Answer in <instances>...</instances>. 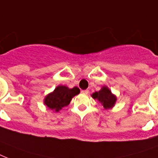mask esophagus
Listing matches in <instances>:
<instances>
[{"label":"esophagus","instance_id":"obj_1","mask_svg":"<svg viewBox=\"0 0 158 158\" xmlns=\"http://www.w3.org/2000/svg\"><path fill=\"white\" fill-rule=\"evenodd\" d=\"M81 93L84 94H88L89 93V90H88V89H86V90H82Z\"/></svg>","mask_w":158,"mask_h":158}]
</instances>
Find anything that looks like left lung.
I'll list each match as a JSON object with an SVG mask.
<instances>
[{
  "label": "left lung",
  "mask_w": 158,
  "mask_h": 158,
  "mask_svg": "<svg viewBox=\"0 0 158 158\" xmlns=\"http://www.w3.org/2000/svg\"><path fill=\"white\" fill-rule=\"evenodd\" d=\"M92 97L94 99H98L103 105L105 109L113 106L116 101L115 96L111 94V92L108 89L107 87H102V89L100 91L95 92L94 94H93Z\"/></svg>",
  "instance_id": "left-lung-1"
}]
</instances>
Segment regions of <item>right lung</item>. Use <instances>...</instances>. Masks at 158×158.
Returning a JSON list of instances; mask_svg holds the SVG:
<instances>
[{
    "mask_svg": "<svg viewBox=\"0 0 158 158\" xmlns=\"http://www.w3.org/2000/svg\"><path fill=\"white\" fill-rule=\"evenodd\" d=\"M79 89L77 87L69 89L65 86H58L54 92L48 94L44 100V103L52 110L59 111L61 108L69 105L73 97L79 94Z\"/></svg>",
    "mask_w": 158,
    "mask_h": 158,
    "instance_id": "right-lung-1",
    "label": "right lung"
}]
</instances>
